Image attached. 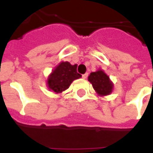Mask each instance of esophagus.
<instances>
[{"mask_svg": "<svg viewBox=\"0 0 153 153\" xmlns=\"http://www.w3.org/2000/svg\"><path fill=\"white\" fill-rule=\"evenodd\" d=\"M87 77H88V74H82V78H83V79H87Z\"/></svg>", "mask_w": 153, "mask_h": 153, "instance_id": "obj_1", "label": "esophagus"}]
</instances>
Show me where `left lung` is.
<instances>
[{
  "instance_id": "8db88e82",
  "label": "left lung",
  "mask_w": 153,
  "mask_h": 153,
  "mask_svg": "<svg viewBox=\"0 0 153 153\" xmlns=\"http://www.w3.org/2000/svg\"><path fill=\"white\" fill-rule=\"evenodd\" d=\"M88 81L93 84V88L101 96L108 95L112 91L113 83L102 70L92 72L88 76Z\"/></svg>"
}]
</instances>
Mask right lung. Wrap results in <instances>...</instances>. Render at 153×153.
Listing matches in <instances>:
<instances>
[{
  "instance_id": "add662e5",
  "label": "right lung",
  "mask_w": 153,
  "mask_h": 153,
  "mask_svg": "<svg viewBox=\"0 0 153 153\" xmlns=\"http://www.w3.org/2000/svg\"><path fill=\"white\" fill-rule=\"evenodd\" d=\"M81 74L77 72V65H72L69 62H61L52 71L47 84L55 93H61L66 90L74 79H79Z\"/></svg>"
}]
</instances>
